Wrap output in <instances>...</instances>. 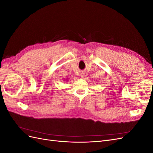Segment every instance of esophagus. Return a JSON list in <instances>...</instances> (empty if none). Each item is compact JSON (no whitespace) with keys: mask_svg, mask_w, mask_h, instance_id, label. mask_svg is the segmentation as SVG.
<instances>
[{"mask_svg":"<svg viewBox=\"0 0 153 153\" xmlns=\"http://www.w3.org/2000/svg\"><path fill=\"white\" fill-rule=\"evenodd\" d=\"M80 76H81V77L82 78H85L87 76V73L85 72H82L81 73V75Z\"/></svg>","mask_w":153,"mask_h":153,"instance_id":"34e87169","label":"esophagus"}]
</instances>
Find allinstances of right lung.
<instances>
[{"mask_svg": "<svg viewBox=\"0 0 153 153\" xmlns=\"http://www.w3.org/2000/svg\"><path fill=\"white\" fill-rule=\"evenodd\" d=\"M67 81H68V80H67Z\"/></svg>", "mask_w": 153, "mask_h": 153, "instance_id": "add662e5", "label": "right lung"}]
</instances>
